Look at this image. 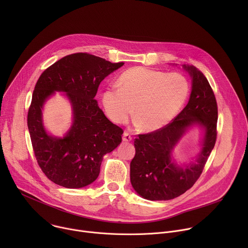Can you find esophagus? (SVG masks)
Masks as SVG:
<instances>
[{
  "label": "esophagus",
  "mask_w": 248,
  "mask_h": 248,
  "mask_svg": "<svg viewBox=\"0 0 248 248\" xmlns=\"http://www.w3.org/2000/svg\"><path fill=\"white\" fill-rule=\"evenodd\" d=\"M131 139H132V137L128 132H124L123 134V140L124 141V142H129V141H131Z\"/></svg>",
  "instance_id": "34e87169"
}]
</instances>
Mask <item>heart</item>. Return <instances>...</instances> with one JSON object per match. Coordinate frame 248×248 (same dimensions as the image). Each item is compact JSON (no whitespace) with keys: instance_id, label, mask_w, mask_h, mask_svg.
<instances>
[{"instance_id":"1","label":"heart","mask_w":248,"mask_h":248,"mask_svg":"<svg viewBox=\"0 0 248 248\" xmlns=\"http://www.w3.org/2000/svg\"><path fill=\"white\" fill-rule=\"evenodd\" d=\"M188 92V82L181 74L135 66L124 70L118 84L105 88L102 104L113 123L124 124L133 113L137 125L153 132L168 125L179 114Z\"/></svg>"}]
</instances>
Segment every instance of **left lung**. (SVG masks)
Segmentation results:
<instances>
[{"label": "left lung", "instance_id": "obj_1", "mask_svg": "<svg viewBox=\"0 0 248 248\" xmlns=\"http://www.w3.org/2000/svg\"><path fill=\"white\" fill-rule=\"evenodd\" d=\"M192 79L189 101L165 127L134 140L135 156L130 162V183L148 200H170L185 193L199 179L217 138V102L207 78L198 68L184 64ZM193 125L203 130L202 150L194 163L183 167L171 152L185 131Z\"/></svg>", "mask_w": 248, "mask_h": 248}]
</instances>
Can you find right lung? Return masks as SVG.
I'll use <instances>...</instances> for the list:
<instances>
[{
    "label": "right lung",
    "mask_w": 248,
    "mask_h": 248,
    "mask_svg": "<svg viewBox=\"0 0 248 248\" xmlns=\"http://www.w3.org/2000/svg\"><path fill=\"white\" fill-rule=\"evenodd\" d=\"M124 63L76 53L53 63L37 80L27 125L37 163L56 185L80 188L92 184L104 155L122 142L123 129L106 118L94 98L101 81ZM56 91L66 93L73 109V124L63 138L50 136L42 119L43 106Z\"/></svg>",
    "instance_id": "right-lung-1"
}]
</instances>
